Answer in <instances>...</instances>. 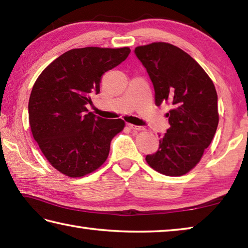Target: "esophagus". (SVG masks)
I'll list each match as a JSON object with an SVG mask.
<instances>
[{
    "label": "esophagus",
    "instance_id": "34e87169",
    "mask_svg": "<svg viewBox=\"0 0 248 248\" xmlns=\"http://www.w3.org/2000/svg\"><path fill=\"white\" fill-rule=\"evenodd\" d=\"M129 128L134 130V131H141V130H143V127H141V125H134V124H129Z\"/></svg>",
    "mask_w": 248,
    "mask_h": 248
}]
</instances>
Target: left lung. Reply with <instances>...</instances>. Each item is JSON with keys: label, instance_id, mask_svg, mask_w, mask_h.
<instances>
[{"label": "left lung", "instance_id": "obj_1", "mask_svg": "<svg viewBox=\"0 0 248 248\" xmlns=\"http://www.w3.org/2000/svg\"><path fill=\"white\" fill-rule=\"evenodd\" d=\"M134 53L153 83L155 104H170V128L146 162L166 176L187 174L215 137L219 112L215 84L195 59L166 43L140 46Z\"/></svg>", "mask_w": 248, "mask_h": 248}]
</instances>
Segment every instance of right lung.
<instances>
[{"mask_svg":"<svg viewBox=\"0 0 248 248\" xmlns=\"http://www.w3.org/2000/svg\"><path fill=\"white\" fill-rule=\"evenodd\" d=\"M131 50L72 49L51 62L37 78L28 103L33 139L48 162L69 177H82L102 166L110 142L124 121L89 112L102 75L124 61Z\"/></svg>","mask_w":248,"mask_h":248,"instance_id":"obj_1","label":"right lung"}]
</instances>
